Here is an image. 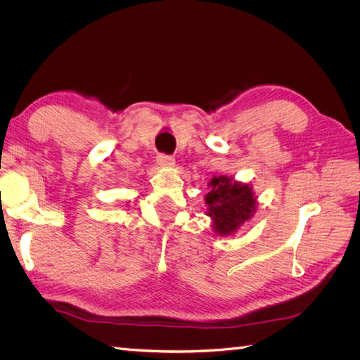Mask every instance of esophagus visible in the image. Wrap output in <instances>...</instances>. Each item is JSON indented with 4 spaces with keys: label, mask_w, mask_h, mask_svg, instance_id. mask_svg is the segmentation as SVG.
Segmentation results:
<instances>
[{
    "label": "esophagus",
    "mask_w": 360,
    "mask_h": 360,
    "mask_svg": "<svg viewBox=\"0 0 360 360\" xmlns=\"http://www.w3.org/2000/svg\"><path fill=\"white\" fill-rule=\"evenodd\" d=\"M156 160H158V163L160 167H171V165H174V159L172 156H169V155H158V158H156Z\"/></svg>",
    "instance_id": "obj_1"
}]
</instances>
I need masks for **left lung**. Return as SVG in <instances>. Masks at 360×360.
Listing matches in <instances>:
<instances>
[{"instance_id": "8db88e82", "label": "left lung", "mask_w": 360, "mask_h": 360, "mask_svg": "<svg viewBox=\"0 0 360 360\" xmlns=\"http://www.w3.org/2000/svg\"><path fill=\"white\" fill-rule=\"evenodd\" d=\"M205 204L213 219L214 231L221 236L233 234L255 213L257 198L248 183H238L231 177H213Z\"/></svg>"}]
</instances>
